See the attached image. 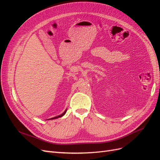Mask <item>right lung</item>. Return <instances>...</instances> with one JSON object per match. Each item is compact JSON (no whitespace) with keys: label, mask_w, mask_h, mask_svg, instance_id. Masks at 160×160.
Segmentation results:
<instances>
[{"label":"right lung","mask_w":160,"mask_h":160,"mask_svg":"<svg viewBox=\"0 0 160 160\" xmlns=\"http://www.w3.org/2000/svg\"><path fill=\"white\" fill-rule=\"evenodd\" d=\"M67 109H65V111H64L63 113H62V114H61V115H57V116H56V117H54V118H51V119H57V118H61L62 116H63L65 113H66V112H67Z\"/></svg>","instance_id":"obj_1"}]
</instances>
